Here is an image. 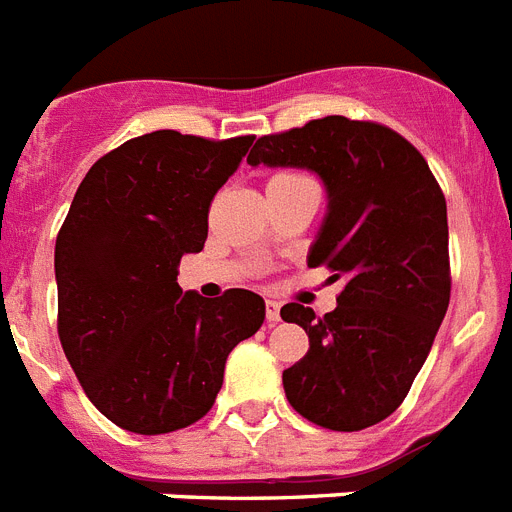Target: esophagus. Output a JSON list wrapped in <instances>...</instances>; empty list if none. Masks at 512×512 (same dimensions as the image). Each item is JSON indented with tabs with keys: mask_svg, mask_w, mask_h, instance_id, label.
<instances>
[{
	"mask_svg": "<svg viewBox=\"0 0 512 512\" xmlns=\"http://www.w3.org/2000/svg\"><path fill=\"white\" fill-rule=\"evenodd\" d=\"M266 321H269V323L279 321V303H277V300H266Z\"/></svg>",
	"mask_w": 512,
	"mask_h": 512,
	"instance_id": "obj_1",
	"label": "esophagus"
}]
</instances>
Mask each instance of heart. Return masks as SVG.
<instances>
[{
	"label": "heart",
	"mask_w": 512,
	"mask_h": 512,
	"mask_svg": "<svg viewBox=\"0 0 512 512\" xmlns=\"http://www.w3.org/2000/svg\"><path fill=\"white\" fill-rule=\"evenodd\" d=\"M282 176H292V173H279V176H274V178H282Z\"/></svg>",
	"instance_id": "obj_1"
}]
</instances>
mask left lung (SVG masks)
Instances as JSON below:
<instances>
[{
  "mask_svg": "<svg viewBox=\"0 0 512 512\" xmlns=\"http://www.w3.org/2000/svg\"><path fill=\"white\" fill-rule=\"evenodd\" d=\"M248 165L321 178L329 207L308 266H329L331 282L344 279L323 318L300 303L279 313L310 342L308 355L282 373L287 401L329 430L378 425L406 399L451 300L443 191L401 134L344 116L261 137Z\"/></svg>",
  "mask_w": 512,
  "mask_h": 512,
  "instance_id": "obj_1",
  "label": "left lung"
}]
</instances>
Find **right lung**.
I'll return each mask as SVG.
<instances>
[{
	"label": "right lung",
	"instance_id": "add662e5",
	"mask_svg": "<svg viewBox=\"0 0 512 512\" xmlns=\"http://www.w3.org/2000/svg\"><path fill=\"white\" fill-rule=\"evenodd\" d=\"M251 144L152 131L100 157L74 194L54 251L59 339L113 425L137 435L194 425L227 355L264 323L256 292L209 300L178 287V264L204 248L209 204Z\"/></svg>",
	"mask_w": 512,
	"mask_h": 512
}]
</instances>
